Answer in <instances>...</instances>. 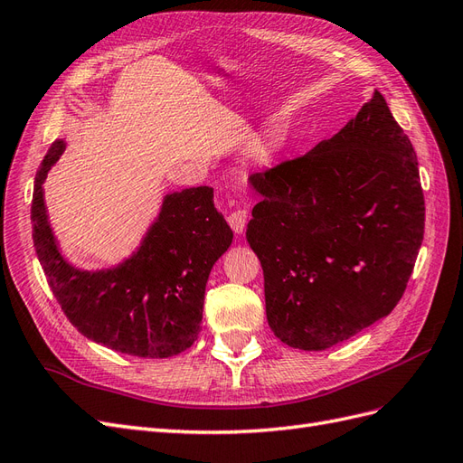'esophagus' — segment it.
<instances>
[{"label": "esophagus", "mask_w": 463, "mask_h": 463, "mask_svg": "<svg viewBox=\"0 0 463 463\" xmlns=\"http://www.w3.org/2000/svg\"><path fill=\"white\" fill-rule=\"evenodd\" d=\"M228 223L235 233H243L245 226H247V210H243V208L233 210V213L228 216Z\"/></svg>", "instance_id": "34e87169"}]
</instances>
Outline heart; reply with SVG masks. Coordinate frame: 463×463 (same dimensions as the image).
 I'll list each match as a JSON object with an SVG mask.
<instances>
[{"mask_svg": "<svg viewBox=\"0 0 463 463\" xmlns=\"http://www.w3.org/2000/svg\"><path fill=\"white\" fill-rule=\"evenodd\" d=\"M284 145V135L279 131H270L253 145V156L259 164H269Z\"/></svg>", "mask_w": 463, "mask_h": 463, "instance_id": "heart-1", "label": "heart"}]
</instances>
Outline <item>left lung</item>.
<instances>
[{"label": "left lung", "instance_id": "left-lung-1", "mask_svg": "<svg viewBox=\"0 0 463 463\" xmlns=\"http://www.w3.org/2000/svg\"><path fill=\"white\" fill-rule=\"evenodd\" d=\"M249 181L260 203L247 241L279 340L320 352L392 313L423 243L425 199L413 145L381 92L332 138Z\"/></svg>", "mask_w": 463, "mask_h": 463}]
</instances>
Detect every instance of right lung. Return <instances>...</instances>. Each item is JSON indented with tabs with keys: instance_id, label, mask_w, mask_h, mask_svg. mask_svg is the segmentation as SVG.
Listing matches in <instances>:
<instances>
[{
	"instance_id": "add662e5",
	"label": "right lung",
	"mask_w": 463,
	"mask_h": 463,
	"mask_svg": "<svg viewBox=\"0 0 463 463\" xmlns=\"http://www.w3.org/2000/svg\"><path fill=\"white\" fill-rule=\"evenodd\" d=\"M63 150L65 138H55L38 167L31 222L38 260L65 317L89 340L119 354L164 359L185 352L203 328L210 270L233 240L214 189L165 193L131 257L85 270L63 257L44 201V181Z\"/></svg>"
}]
</instances>
